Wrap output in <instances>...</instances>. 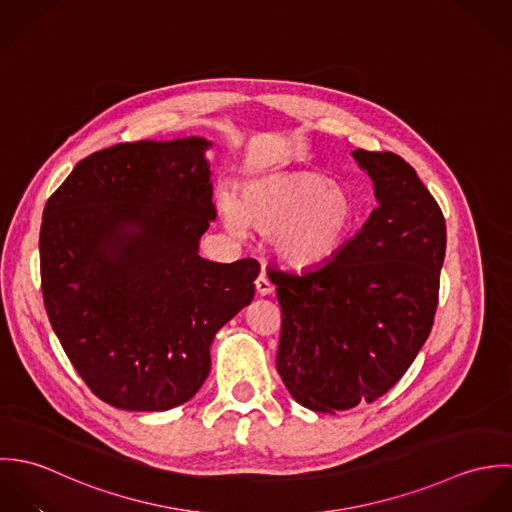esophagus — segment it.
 I'll return each mask as SVG.
<instances>
[{"label": "esophagus", "instance_id": "obj_1", "mask_svg": "<svg viewBox=\"0 0 512 512\" xmlns=\"http://www.w3.org/2000/svg\"><path fill=\"white\" fill-rule=\"evenodd\" d=\"M256 292L260 293V295H270V293L274 292V286L270 284V280L266 278V274H260V276H258V280H256Z\"/></svg>", "mask_w": 512, "mask_h": 512}]
</instances>
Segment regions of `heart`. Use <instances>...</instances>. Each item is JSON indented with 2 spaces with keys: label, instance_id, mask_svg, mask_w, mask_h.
I'll return each mask as SVG.
<instances>
[{
  "label": "heart",
  "instance_id": "1",
  "mask_svg": "<svg viewBox=\"0 0 512 512\" xmlns=\"http://www.w3.org/2000/svg\"><path fill=\"white\" fill-rule=\"evenodd\" d=\"M219 207L234 234H244L246 224L270 234L276 256L299 270L331 264L347 248L361 215L349 187L309 169L252 179L238 199L220 193Z\"/></svg>",
  "mask_w": 512,
  "mask_h": 512
}]
</instances>
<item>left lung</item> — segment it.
<instances>
[{"mask_svg": "<svg viewBox=\"0 0 512 512\" xmlns=\"http://www.w3.org/2000/svg\"><path fill=\"white\" fill-rule=\"evenodd\" d=\"M378 207L327 266L268 270L282 305L276 366L293 400L335 414L388 392L424 347L438 307L445 219L414 167L353 151Z\"/></svg>", "mask_w": 512, "mask_h": 512, "instance_id": "8db88e82", "label": "left lung"}]
</instances>
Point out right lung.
<instances>
[{"instance_id": "right-lung-1", "label": "right lung", "mask_w": 512, "mask_h": 512, "mask_svg": "<svg viewBox=\"0 0 512 512\" xmlns=\"http://www.w3.org/2000/svg\"><path fill=\"white\" fill-rule=\"evenodd\" d=\"M205 138L118 144L78 161L39 236L45 309L106 404L165 412L191 400L211 345L254 297L256 260L199 254L217 219Z\"/></svg>"}]
</instances>
